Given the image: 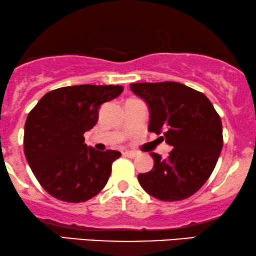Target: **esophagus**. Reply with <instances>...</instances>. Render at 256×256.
Listing matches in <instances>:
<instances>
[{"mask_svg":"<svg viewBox=\"0 0 256 256\" xmlns=\"http://www.w3.org/2000/svg\"><path fill=\"white\" fill-rule=\"evenodd\" d=\"M122 155L126 156V158H136V156L138 155V154H137V152H122Z\"/></svg>","mask_w":256,"mask_h":256,"instance_id":"obj_1","label":"esophagus"}]
</instances>
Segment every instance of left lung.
I'll use <instances>...</instances> for the list:
<instances>
[{
  "instance_id": "1",
  "label": "left lung",
  "mask_w": 256,
  "mask_h": 256,
  "mask_svg": "<svg viewBox=\"0 0 256 256\" xmlns=\"http://www.w3.org/2000/svg\"><path fill=\"white\" fill-rule=\"evenodd\" d=\"M149 110V132L173 146L167 158L152 152L154 167L138 174L148 194L162 202L193 196L214 172L223 148L220 116L204 94L178 82L132 83Z\"/></svg>"
}]
</instances>
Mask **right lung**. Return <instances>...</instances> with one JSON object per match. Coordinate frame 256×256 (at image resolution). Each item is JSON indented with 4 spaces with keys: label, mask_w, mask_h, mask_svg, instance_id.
I'll return each mask as SVG.
<instances>
[{
    "label": "right lung",
    "mask_w": 256,
    "mask_h": 256,
    "mask_svg": "<svg viewBox=\"0 0 256 256\" xmlns=\"http://www.w3.org/2000/svg\"><path fill=\"white\" fill-rule=\"evenodd\" d=\"M122 86L81 84L48 92L24 124V156L48 194L66 202L93 198L108 181L119 152H98L84 144L104 102L118 98Z\"/></svg>",
    "instance_id": "1"
}]
</instances>
